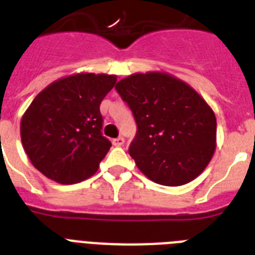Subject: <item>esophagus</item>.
Segmentation results:
<instances>
[{
  "label": "esophagus",
  "instance_id": "obj_1",
  "mask_svg": "<svg viewBox=\"0 0 255 255\" xmlns=\"http://www.w3.org/2000/svg\"><path fill=\"white\" fill-rule=\"evenodd\" d=\"M124 144V138L123 137H117L113 140V145L114 146H122Z\"/></svg>",
  "mask_w": 255,
  "mask_h": 255
}]
</instances>
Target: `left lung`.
Returning <instances> with one entry per match:
<instances>
[{
	"mask_svg": "<svg viewBox=\"0 0 255 255\" xmlns=\"http://www.w3.org/2000/svg\"><path fill=\"white\" fill-rule=\"evenodd\" d=\"M115 89L137 124L128 151L138 170L166 187L194 180L217 146V118L207 102L167 72L129 75Z\"/></svg>",
	"mask_w": 255,
	"mask_h": 255,
	"instance_id": "left-lung-1",
	"label": "left lung"
}]
</instances>
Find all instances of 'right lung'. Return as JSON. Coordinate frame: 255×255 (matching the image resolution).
Returning a JSON list of instances; mask_svg holds the SVG:
<instances>
[{
    "mask_svg": "<svg viewBox=\"0 0 255 255\" xmlns=\"http://www.w3.org/2000/svg\"><path fill=\"white\" fill-rule=\"evenodd\" d=\"M115 75L81 72L42 89L23 114L20 138L32 164L59 184H75L97 172L111 142L101 133L100 105Z\"/></svg>",
    "mask_w": 255,
    "mask_h": 255,
    "instance_id": "1",
    "label": "right lung"
}]
</instances>
